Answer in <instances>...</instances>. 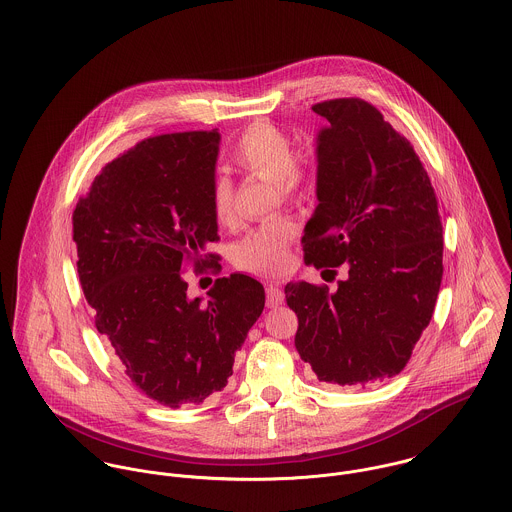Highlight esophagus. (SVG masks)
Instances as JSON below:
<instances>
[{"mask_svg": "<svg viewBox=\"0 0 512 512\" xmlns=\"http://www.w3.org/2000/svg\"><path fill=\"white\" fill-rule=\"evenodd\" d=\"M282 303H284V292L276 284L266 286V305L268 307H278Z\"/></svg>", "mask_w": 512, "mask_h": 512, "instance_id": "esophagus-1", "label": "esophagus"}]
</instances>
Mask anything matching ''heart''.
Here are the masks:
<instances>
[{"mask_svg": "<svg viewBox=\"0 0 512 512\" xmlns=\"http://www.w3.org/2000/svg\"><path fill=\"white\" fill-rule=\"evenodd\" d=\"M232 163L266 181H272L280 201L290 203L297 199L309 179L305 161L293 153L290 136L268 122L248 126L232 147ZM209 207L213 219L222 226L232 224L234 203L232 183L226 177H217L209 191ZM295 238V226L286 217L262 222L252 228L236 246L232 260L238 268L254 274H278L290 262V246Z\"/></svg>", "mask_w": 512, "mask_h": 512, "instance_id": "1", "label": "heart"}]
</instances>
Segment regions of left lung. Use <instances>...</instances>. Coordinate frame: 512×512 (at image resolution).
<instances>
[{
	"instance_id": "obj_1",
	"label": "left lung",
	"mask_w": 512,
	"mask_h": 512,
	"mask_svg": "<svg viewBox=\"0 0 512 512\" xmlns=\"http://www.w3.org/2000/svg\"><path fill=\"white\" fill-rule=\"evenodd\" d=\"M313 112L329 124L301 244L307 264H345L349 276L335 292L286 286L295 349L321 382L365 388L396 376L430 325L443 276L438 199L412 144L372 104L337 98Z\"/></svg>"
}]
</instances>
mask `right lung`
I'll return each instance as SVG.
<instances>
[{"label":"right lung","mask_w":512,"mask_h":512,"mask_svg":"<svg viewBox=\"0 0 512 512\" xmlns=\"http://www.w3.org/2000/svg\"><path fill=\"white\" fill-rule=\"evenodd\" d=\"M220 134L183 132L140 142L94 177L73 213L78 278L98 333L147 398L195 406L220 392L234 355L262 315L264 288L219 278L191 299L183 270L220 268L209 207Z\"/></svg>","instance_id":"add662e5"}]
</instances>
